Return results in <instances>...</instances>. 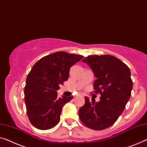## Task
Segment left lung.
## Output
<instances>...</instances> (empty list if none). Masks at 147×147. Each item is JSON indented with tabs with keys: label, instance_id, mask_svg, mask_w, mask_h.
Masks as SVG:
<instances>
[{
	"label": "left lung",
	"instance_id": "1",
	"mask_svg": "<svg viewBox=\"0 0 147 147\" xmlns=\"http://www.w3.org/2000/svg\"><path fill=\"white\" fill-rule=\"evenodd\" d=\"M82 61L92 70L96 78L94 92L101 94L100 100L85 104L78 111L79 117L88 127L103 130L114 124L123 111L133 88L129 68L112 55H89Z\"/></svg>",
	"mask_w": 147,
	"mask_h": 147
}]
</instances>
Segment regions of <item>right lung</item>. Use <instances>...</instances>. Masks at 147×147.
<instances>
[{
    "mask_svg": "<svg viewBox=\"0 0 147 147\" xmlns=\"http://www.w3.org/2000/svg\"><path fill=\"white\" fill-rule=\"evenodd\" d=\"M84 57L59 51L40 59L26 78L24 99L30 121L35 127L47 130L60 121L62 108L73 96L57 98L59 86L69 78L70 68Z\"/></svg>",
    "mask_w": 147,
    "mask_h": 147,
    "instance_id": "right-lung-1",
    "label": "right lung"
}]
</instances>
